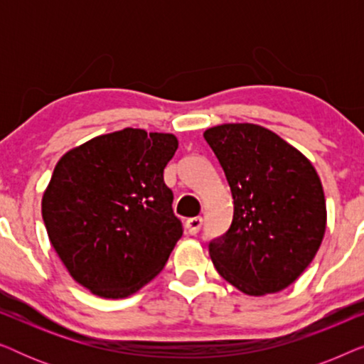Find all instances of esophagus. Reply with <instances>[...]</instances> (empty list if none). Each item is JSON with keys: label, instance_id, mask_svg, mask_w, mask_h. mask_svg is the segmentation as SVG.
I'll return each instance as SVG.
<instances>
[{"label": "esophagus", "instance_id": "34e87169", "mask_svg": "<svg viewBox=\"0 0 364 364\" xmlns=\"http://www.w3.org/2000/svg\"><path fill=\"white\" fill-rule=\"evenodd\" d=\"M202 227V218L200 217H192L186 222V230L191 233V235H196V233L200 230Z\"/></svg>", "mask_w": 364, "mask_h": 364}]
</instances>
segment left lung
<instances>
[{"mask_svg":"<svg viewBox=\"0 0 364 364\" xmlns=\"http://www.w3.org/2000/svg\"><path fill=\"white\" fill-rule=\"evenodd\" d=\"M225 172L233 220L208 253L237 290L263 296L290 287L315 258L326 230L320 177L303 154L258 124L203 132Z\"/></svg>","mask_w":364,"mask_h":364,"instance_id":"left-lung-1","label":"left lung"}]
</instances>
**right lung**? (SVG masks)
<instances>
[{"label": "right lung", "mask_w": 364, "mask_h": 364, "mask_svg": "<svg viewBox=\"0 0 364 364\" xmlns=\"http://www.w3.org/2000/svg\"><path fill=\"white\" fill-rule=\"evenodd\" d=\"M173 134L126 127L71 149L43 193L49 242L69 275L102 298H126L157 277L182 237L164 168Z\"/></svg>", "instance_id": "right-lung-1"}]
</instances>
